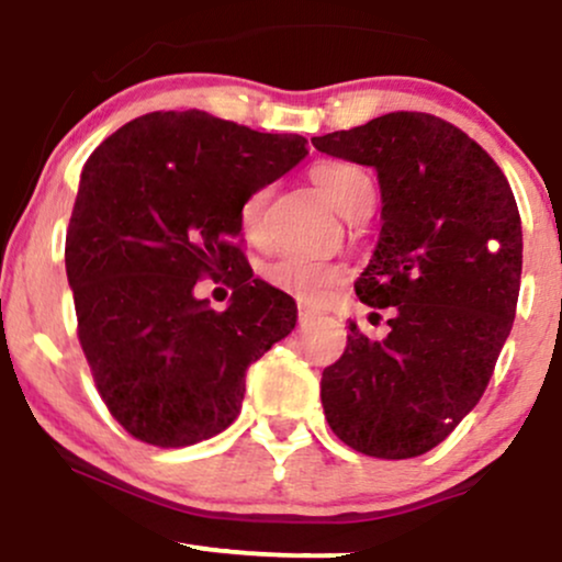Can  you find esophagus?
I'll return each instance as SVG.
<instances>
[{
  "label": "esophagus",
  "mask_w": 562,
  "mask_h": 562,
  "mask_svg": "<svg viewBox=\"0 0 562 562\" xmlns=\"http://www.w3.org/2000/svg\"><path fill=\"white\" fill-rule=\"evenodd\" d=\"M318 310H313V307H307V305H300V323L302 326H305V323H310V321H315L318 318Z\"/></svg>",
  "instance_id": "obj_1"
}]
</instances>
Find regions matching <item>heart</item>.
<instances>
[{"label":"heart","mask_w":562,"mask_h":562,"mask_svg":"<svg viewBox=\"0 0 562 562\" xmlns=\"http://www.w3.org/2000/svg\"><path fill=\"white\" fill-rule=\"evenodd\" d=\"M310 178L328 204L345 217L371 213L375 200L373 178L360 165L347 160H321L310 168ZM270 202V187L255 189L241 204V228L247 239L257 241L262 236L266 207ZM262 279L279 292L294 300L318 305L345 281V268L331 260H315L302 255H281L262 268Z\"/></svg>","instance_id":"obj_1"}]
</instances>
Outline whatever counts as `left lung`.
<instances>
[{"instance_id": "1", "label": "left lung", "mask_w": 562, "mask_h": 562, "mask_svg": "<svg viewBox=\"0 0 562 562\" xmlns=\"http://www.w3.org/2000/svg\"><path fill=\"white\" fill-rule=\"evenodd\" d=\"M313 144L379 173L384 226L355 292L392 315L384 339L349 323L345 355L321 379L326 420L362 454L418 458L476 407L513 328L516 196L471 136L428 112H389Z\"/></svg>"}]
</instances>
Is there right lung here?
<instances>
[{"label": "right lung", "mask_w": 562, "mask_h": 562, "mask_svg": "<svg viewBox=\"0 0 562 562\" xmlns=\"http://www.w3.org/2000/svg\"><path fill=\"white\" fill-rule=\"evenodd\" d=\"M305 155V136L168 110L125 123L86 160L65 270L99 397L134 439L189 447L221 434L247 368L292 334L294 300L252 276L239 213ZM204 274L235 289L223 314L193 296Z\"/></svg>", "instance_id": "right-lung-1"}]
</instances>
